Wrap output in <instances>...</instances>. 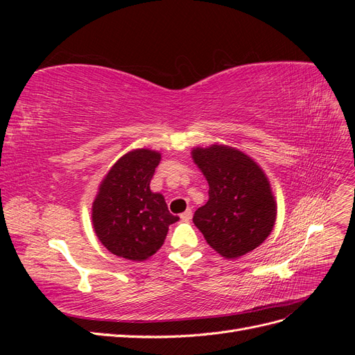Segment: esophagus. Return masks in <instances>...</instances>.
<instances>
[{"label": "esophagus", "mask_w": 355, "mask_h": 355, "mask_svg": "<svg viewBox=\"0 0 355 355\" xmlns=\"http://www.w3.org/2000/svg\"><path fill=\"white\" fill-rule=\"evenodd\" d=\"M191 218H192V210H191V209L185 210L184 213L180 214V219H182V220H189Z\"/></svg>", "instance_id": "obj_1"}]
</instances>
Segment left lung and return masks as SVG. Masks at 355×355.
Listing matches in <instances>:
<instances>
[{"instance_id": "8db88e82", "label": "left lung", "mask_w": 355, "mask_h": 355, "mask_svg": "<svg viewBox=\"0 0 355 355\" xmlns=\"http://www.w3.org/2000/svg\"><path fill=\"white\" fill-rule=\"evenodd\" d=\"M209 182V201L194 213L196 227L227 259L254 250L271 234L277 206L270 180L254 161L227 145L192 149Z\"/></svg>"}]
</instances>
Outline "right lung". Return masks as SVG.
<instances>
[{
  "label": "right lung",
  "mask_w": 355,
  "mask_h": 355,
  "mask_svg": "<svg viewBox=\"0 0 355 355\" xmlns=\"http://www.w3.org/2000/svg\"><path fill=\"white\" fill-rule=\"evenodd\" d=\"M161 154L133 149L103 178L93 201V228L111 253L142 262L163 245L168 227L179 220L164 197L149 188Z\"/></svg>",
  "instance_id": "1"
}]
</instances>
